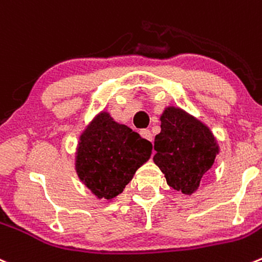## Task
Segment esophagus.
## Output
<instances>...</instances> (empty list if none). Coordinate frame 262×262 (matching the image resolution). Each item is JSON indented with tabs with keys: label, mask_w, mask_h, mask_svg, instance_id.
Here are the masks:
<instances>
[{
	"label": "esophagus",
	"mask_w": 262,
	"mask_h": 262,
	"mask_svg": "<svg viewBox=\"0 0 262 262\" xmlns=\"http://www.w3.org/2000/svg\"><path fill=\"white\" fill-rule=\"evenodd\" d=\"M139 134H141V136L143 137L144 139H147V141L152 142V134H151V132L148 130V129H142V130L139 132Z\"/></svg>",
	"instance_id": "34e87169"
}]
</instances>
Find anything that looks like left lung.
<instances>
[{
	"label": "left lung",
	"instance_id": "1",
	"mask_svg": "<svg viewBox=\"0 0 262 262\" xmlns=\"http://www.w3.org/2000/svg\"><path fill=\"white\" fill-rule=\"evenodd\" d=\"M160 120L161 132L155 137L154 162L170 187L190 195L214 165L219 144L206 124L183 108L167 106Z\"/></svg>",
	"mask_w": 262,
	"mask_h": 262
}]
</instances>
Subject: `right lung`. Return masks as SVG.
I'll list each match as a JSON object with an SVG mask.
<instances>
[{
	"instance_id": "add662e5",
	"label": "right lung",
	"mask_w": 262,
	"mask_h": 262,
	"mask_svg": "<svg viewBox=\"0 0 262 262\" xmlns=\"http://www.w3.org/2000/svg\"><path fill=\"white\" fill-rule=\"evenodd\" d=\"M151 154V142L102 111L80 134L75 171L98 200L111 201L123 192Z\"/></svg>"
}]
</instances>
